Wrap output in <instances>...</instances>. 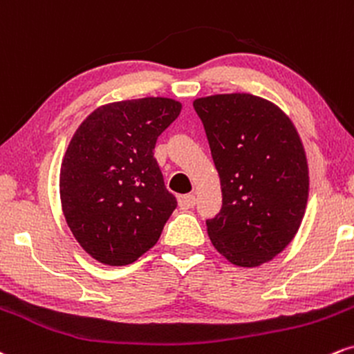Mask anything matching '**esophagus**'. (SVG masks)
<instances>
[{
  "mask_svg": "<svg viewBox=\"0 0 354 354\" xmlns=\"http://www.w3.org/2000/svg\"><path fill=\"white\" fill-rule=\"evenodd\" d=\"M178 205H180V209H192L195 205V195L192 194H187V195H182L180 198H178Z\"/></svg>",
  "mask_w": 354,
  "mask_h": 354,
  "instance_id": "esophagus-1",
  "label": "esophagus"
}]
</instances>
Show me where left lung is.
<instances>
[{"instance_id":"left-lung-1","label":"left lung","mask_w":354,"mask_h":354,"mask_svg":"<svg viewBox=\"0 0 354 354\" xmlns=\"http://www.w3.org/2000/svg\"><path fill=\"white\" fill-rule=\"evenodd\" d=\"M222 184V209L207 218L214 247L259 267L293 240L308 201V165L292 120L252 94L197 99Z\"/></svg>"}]
</instances>
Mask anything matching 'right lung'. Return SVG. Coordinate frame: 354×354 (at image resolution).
Here are the masks:
<instances>
[{"label": "right lung", "instance_id": "obj_1", "mask_svg": "<svg viewBox=\"0 0 354 354\" xmlns=\"http://www.w3.org/2000/svg\"><path fill=\"white\" fill-rule=\"evenodd\" d=\"M180 107L167 97L107 104L71 139L59 177L62 212L79 245L101 263L136 261L176 210L153 149Z\"/></svg>", "mask_w": 354, "mask_h": 354}]
</instances>
